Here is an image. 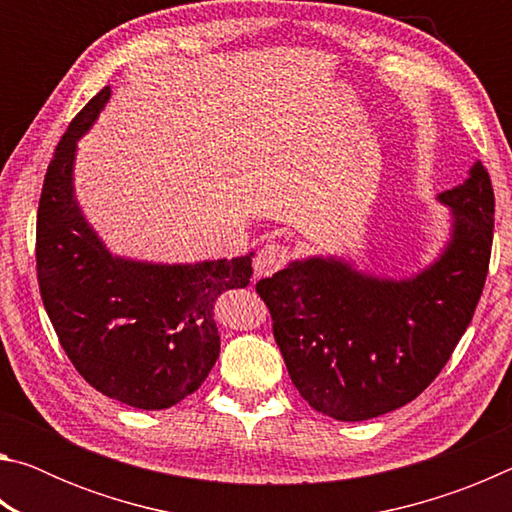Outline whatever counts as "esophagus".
<instances>
[{"mask_svg":"<svg viewBox=\"0 0 512 512\" xmlns=\"http://www.w3.org/2000/svg\"><path fill=\"white\" fill-rule=\"evenodd\" d=\"M291 250L289 246L280 244V241H268V244L259 250V255L255 259V275L257 277H268L284 268V264L289 262Z\"/></svg>","mask_w":512,"mask_h":512,"instance_id":"obj_1","label":"esophagus"}]
</instances>
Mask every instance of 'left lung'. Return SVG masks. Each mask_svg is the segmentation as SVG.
<instances>
[{
    "instance_id": "obj_1",
    "label": "left lung",
    "mask_w": 512,
    "mask_h": 512,
    "mask_svg": "<svg viewBox=\"0 0 512 512\" xmlns=\"http://www.w3.org/2000/svg\"><path fill=\"white\" fill-rule=\"evenodd\" d=\"M438 201L452 210V237L409 280L311 257L257 282L293 386L311 409L343 422L377 418L415 400L452 357L488 275L495 228L488 169L476 162Z\"/></svg>"
}]
</instances>
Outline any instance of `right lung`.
I'll list each match as a JSON object with an SVG mask.
<instances>
[{
	"instance_id": "right-lung-1",
	"label": "right lung",
	"mask_w": 512,
	"mask_h": 512,
	"mask_svg": "<svg viewBox=\"0 0 512 512\" xmlns=\"http://www.w3.org/2000/svg\"><path fill=\"white\" fill-rule=\"evenodd\" d=\"M108 99L103 88L88 101L47 167L36 223L40 296L65 354L92 388L135 409H169L219 359L214 305L221 293L248 287L253 253L173 266L108 253L72 187L76 140Z\"/></svg>"
}]
</instances>
